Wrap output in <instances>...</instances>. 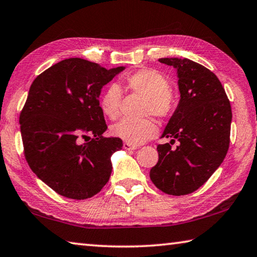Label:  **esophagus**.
I'll list each match as a JSON object with an SVG mask.
<instances>
[{
  "label": "esophagus",
  "mask_w": 257,
  "mask_h": 257,
  "mask_svg": "<svg viewBox=\"0 0 257 257\" xmlns=\"http://www.w3.org/2000/svg\"><path fill=\"white\" fill-rule=\"evenodd\" d=\"M123 149L125 150V151H135V150H137V146L136 145H132V144H129V143H123Z\"/></svg>",
  "instance_id": "obj_1"
}]
</instances>
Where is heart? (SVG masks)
Returning <instances> with one entry per match:
<instances>
[{
	"instance_id": "1",
	"label": "heart",
	"mask_w": 257,
	"mask_h": 257,
	"mask_svg": "<svg viewBox=\"0 0 257 257\" xmlns=\"http://www.w3.org/2000/svg\"><path fill=\"white\" fill-rule=\"evenodd\" d=\"M124 87L130 92L144 97L142 114H153L158 118L165 119L175 111V98L170 92L171 85L163 73L153 69H141L124 77ZM122 92L119 85L112 84L104 90L99 97V108L108 119L114 120L119 116ZM111 135L116 138L139 145L158 134V127L150 118L142 120L123 119L113 124Z\"/></svg>"
}]
</instances>
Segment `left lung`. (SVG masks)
<instances>
[{"label": "left lung", "mask_w": 257, "mask_h": 257, "mask_svg": "<svg viewBox=\"0 0 257 257\" xmlns=\"http://www.w3.org/2000/svg\"><path fill=\"white\" fill-rule=\"evenodd\" d=\"M159 61L177 69L180 99L161 136L171 141L158 146L150 177L163 193L180 196L197 190L223 162L232 112L220 80L207 68L189 59Z\"/></svg>", "instance_id": "left-lung-1"}]
</instances>
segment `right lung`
I'll use <instances>...</instances> for the list:
<instances>
[{
    "label": "right lung",
    "instance_id": "right-lung-1",
    "mask_svg": "<svg viewBox=\"0 0 257 257\" xmlns=\"http://www.w3.org/2000/svg\"><path fill=\"white\" fill-rule=\"evenodd\" d=\"M124 69L107 70L70 58L30 86L19 119L26 160L35 175L64 197L89 198L110 179L111 156L122 149V141L103 136L107 127L98 97L103 86Z\"/></svg>",
    "mask_w": 257,
    "mask_h": 257
}]
</instances>
